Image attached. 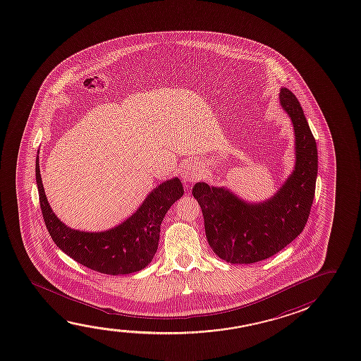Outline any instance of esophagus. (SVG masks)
Wrapping results in <instances>:
<instances>
[{"mask_svg": "<svg viewBox=\"0 0 361 361\" xmlns=\"http://www.w3.org/2000/svg\"><path fill=\"white\" fill-rule=\"evenodd\" d=\"M183 183H191L200 180L202 176V171H201L200 167L195 164H190L188 166L185 167L183 170Z\"/></svg>", "mask_w": 361, "mask_h": 361, "instance_id": "1", "label": "esophagus"}]
</instances>
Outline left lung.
Returning a JSON list of instances; mask_svg holds the SVG:
<instances>
[{
    "label": "left lung",
    "instance_id": "left-lung-1",
    "mask_svg": "<svg viewBox=\"0 0 361 361\" xmlns=\"http://www.w3.org/2000/svg\"><path fill=\"white\" fill-rule=\"evenodd\" d=\"M280 102L294 125L296 164L278 194L250 205L224 188L197 183L192 189L209 245L230 264H254L275 255L299 236L310 215L317 176V141L296 96L281 89Z\"/></svg>",
    "mask_w": 361,
    "mask_h": 361
}]
</instances>
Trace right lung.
<instances>
[{
  "mask_svg": "<svg viewBox=\"0 0 361 361\" xmlns=\"http://www.w3.org/2000/svg\"><path fill=\"white\" fill-rule=\"evenodd\" d=\"M36 181L44 225L59 249L83 267L107 275H125L147 267L160 239L161 222L167 210L183 195L178 178L161 183L139 210L116 228L104 233H83L67 228L51 210L36 160Z\"/></svg>",
  "mask_w": 361,
  "mask_h": 361,
  "instance_id": "right-lung-1",
  "label": "right lung"
}]
</instances>
